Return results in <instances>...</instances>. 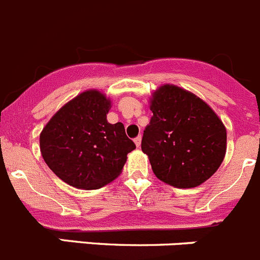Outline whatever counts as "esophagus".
<instances>
[{
    "mask_svg": "<svg viewBox=\"0 0 260 260\" xmlns=\"http://www.w3.org/2000/svg\"><path fill=\"white\" fill-rule=\"evenodd\" d=\"M134 143H135V144H137V147H140V144H142V137H140V135H139V137L135 138Z\"/></svg>",
    "mask_w": 260,
    "mask_h": 260,
    "instance_id": "esophagus-1",
    "label": "esophagus"
}]
</instances>
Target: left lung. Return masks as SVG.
Returning <instances> with one entry per match:
<instances>
[{"instance_id": "1", "label": "left lung", "mask_w": 260, "mask_h": 260, "mask_svg": "<svg viewBox=\"0 0 260 260\" xmlns=\"http://www.w3.org/2000/svg\"><path fill=\"white\" fill-rule=\"evenodd\" d=\"M142 139L155 176L175 187L199 186L218 170L226 154V127L214 111L176 85L159 86Z\"/></svg>"}]
</instances>
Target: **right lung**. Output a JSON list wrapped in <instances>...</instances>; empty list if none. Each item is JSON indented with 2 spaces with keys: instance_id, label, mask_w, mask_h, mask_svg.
Listing matches in <instances>:
<instances>
[{
  "instance_id": "add662e5",
  "label": "right lung",
  "mask_w": 260,
  "mask_h": 260,
  "mask_svg": "<svg viewBox=\"0 0 260 260\" xmlns=\"http://www.w3.org/2000/svg\"><path fill=\"white\" fill-rule=\"evenodd\" d=\"M111 101L101 91L86 90L66 103L39 137L44 162L66 184L100 189L122 171L135 144L121 122L110 123Z\"/></svg>"
}]
</instances>
